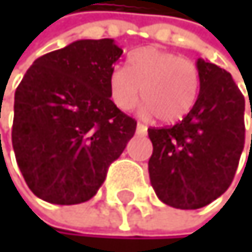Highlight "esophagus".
<instances>
[{"instance_id": "34e87169", "label": "esophagus", "mask_w": 252, "mask_h": 252, "mask_svg": "<svg viewBox=\"0 0 252 252\" xmlns=\"http://www.w3.org/2000/svg\"><path fill=\"white\" fill-rule=\"evenodd\" d=\"M147 131H148V128L145 127L143 124H137V127H136V133L137 134H147Z\"/></svg>"}]
</instances>
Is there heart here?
Segmentation results:
<instances>
[{"label": "heart", "mask_w": 252, "mask_h": 252, "mask_svg": "<svg viewBox=\"0 0 252 252\" xmlns=\"http://www.w3.org/2000/svg\"><path fill=\"white\" fill-rule=\"evenodd\" d=\"M199 84L198 66L192 60L156 46L136 50L127 69L116 66L109 75L110 98L119 110H131L142 89L143 112L163 124L178 122L193 109Z\"/></svg>", "instance_id": "obj_1"}]
</instances>
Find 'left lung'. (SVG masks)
<instances>
[{"label": "left lung", "instance_id": "8db88e82", "mask_svg": "<svg viewBox=\"0 0 252 252\" xmlns=\"http://www.w3.org/2000/svg\"><path fill=\"white\" fill-rule=\"evenodd\" d=\"M196 66L193 109L172 127L148 128L151 186L161 202L181 210L204 207L230 188L245 145V98L231 74L204 59Z\"/></svg>", "mask_w": 252, "mask_h": 252}]
</instances>
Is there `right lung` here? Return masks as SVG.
Instances as JSON below:
<instances>
[{
  "label": "right lung",
  "instance_id": "1",
  "mask_svg": "<svg viewBox=\"0 0 252 252\" xmlns=\"http://www.w3.org/2000/svg\"><path fill=\"white\" fill-rule=\"evenodd\" d=\"M122 50L113 39L75 40L33 62L15 92L12 143L30 190L60 206L89 201L134 136L110 99Z\"/></svg>",
  "mask_w": 252,
  "mask_h": 252
}]
</instances>
